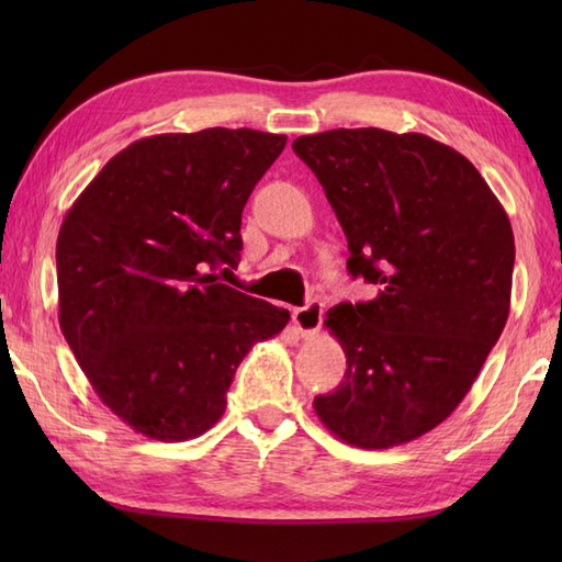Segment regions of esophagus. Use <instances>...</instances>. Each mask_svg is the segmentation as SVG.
I'll list each match as a JSON object with an SVG mask.
<instances>
[{
  "instance_id": "esophagus-1",
  "label": "esophagus",
  "mask_w": 562,
  "mask_h": 562,
  "mask_svg": "<svg viewBox=\"0 0 562 562\" xmlns=\"http://www.w3.org/2000/svg\"><path fill=\"white\" fill-rule=\"evenodd\" d=\"M292 321H294L296 330L302 333V338H306V340L314 338L318 328H321V324H324V304L314 300V302H308L300 308H294Z\"/></svg>"
}]
</instances>
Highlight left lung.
<instances>
[{
	"label": "left lung",
	"mask_w": 562,
	"mask_h": 562,
	"mask_svg": "<svg viewBox=\"0 0 562 562\" xmlns=\"http://www.w3.org/2000/svg\"><path fill=\"white\" fill-rule=\"evenodd\" d=\"M292 149L348 236L350 274L376 288L326 314L348 369L316 415L348 445H405L453 413L507 324V212L463 154L420 133L340 127Z\"/></svg>",
	"instance_id": "left-lung-1"
}]
</instances>
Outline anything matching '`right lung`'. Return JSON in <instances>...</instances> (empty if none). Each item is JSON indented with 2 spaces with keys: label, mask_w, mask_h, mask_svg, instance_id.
<instances>
[{
  "label": "right lung",
  "mask_w": 562,
  "mask_h": 562,
  "mask_svg": "<svg viewBox=\"0 0 562 562\" xmlns=\"http://www.w3.org/2000/svg\"><path fill=\"white\" fill-rule=\"evenodd\" d=\"M284 142L248 127L137 139L59 226V328L99 398L135 432H207L248 350L288 326V308L217 274L238 266L244 205Z\"/></svg>",
  "instance_id": "right-lung-1"
}]
</instances>
